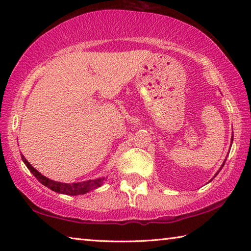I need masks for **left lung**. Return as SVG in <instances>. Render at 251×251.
Listing matches in <instances>:
<instances>
[{
    "label": "left lung",
    "instance_id": "1",
    "mask_svg": "<svg viewBox=\"0 0 251 251\" xmlns=\"http://www.w3.org/2000/svg\"><path fill=\"white\" fill-rule=\"evenodd\" d=\"M232 138H233V136H231V144H232ZM231 144H230V147H231ZM227 156H228V155H227ZM226 159H227V157H226ZM226 159H225V160H224V163H223V165H222V166H220V168H219V171H218L217 173H216V175H215L214 177H216V176H217V175H218V173H219L220 171H222V168L224 167V165H225V163H226ZM209 181H211V180H209Z\"/></svg>",
    "mask_w": 251,
    "mask_h": 251
}]
</instances>
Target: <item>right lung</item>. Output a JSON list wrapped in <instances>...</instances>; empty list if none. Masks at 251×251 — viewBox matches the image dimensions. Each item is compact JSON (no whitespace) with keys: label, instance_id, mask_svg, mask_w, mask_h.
<instances>
[{"label":"right lung","instance_id":"add662e5","mask_svg":"<svg viewBox=\"0 0 251 251\" xmlns=\"http://www.w3.org/2000/svg\"><path fill=\"white\" fill-rule=\"evenodd\" d=\"M22 160L25 164V166L28 168V171L36 177V179L39 180L41 184H43L50 190H53V192L58 193V194H65V195H70V196L84 195V194H87L88 192H91V190H93V189L99 188V187L103 185V182L105 180V178L101 177V178H96V179H92V180L73 182V184H66V182L55 181V180L50 179V178H48V177L43 176L39 171H36V169L28 163L26 158H25L23 155H22Z\"/></svg>","mask_w":251,"mask_h":251}]
</instances>
